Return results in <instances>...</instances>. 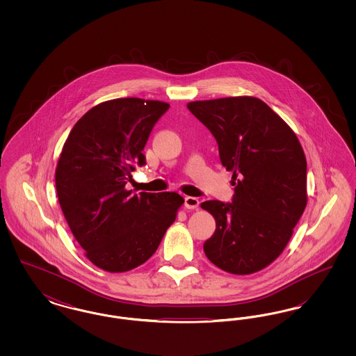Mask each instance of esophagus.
Masks as SVG:
<instances>
[{
	"instance_id": "esophagus-1",
	"label": "esophagus",
	"mask_w": 356,
	"mask_h": 356,
	"mask_svg": "<svg viewBox=\"0 0 356 356\" xmlns=\"http://www.w3.org/2000/svg\"><path fill=\"white\" fill-rule=\"evenodd\" d=\"M199 200L196 197H192V196H186L184 199V205L188 209H197L199 207Z\"/></svg>"
}]
</instances>
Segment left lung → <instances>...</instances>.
I'll use <instances>...</instances> for the list:
<instances>
[{
  "mask_svg": "<svg viewBox=\"0 0 356 356\" xmlns=\"http://www.w3.org/2000/svg\"><path fill=\"white\" fill-rule=\"evenodd\" d=\"M186 106L216 138L222 167L234 172L232 203H202L216 221L204 252L222 271H260L284 251L305 212V151L287 122L256 97H224Z\"/></svg>",
  "mask_w": 356,
  "mask_h": 356,
  "instance_id": "1",
  "label": "left lung"
}]
</instances>
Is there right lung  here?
I'll list each match as a JSON object with an SVG mask.
<instances>
[{"label": "right lung", "mask_w": 356, "mask_h": 356, "mask_svg": "<svg viewBox=\"0 0 356 356\" xmlns=\"http://www.w3.org/2000/svg\"><path fill=\"white\" fill-rule=\"evenodd\" d=\"M170 104L137 97L100 102L79 120L63 147L56 189L85 256L108 272H127L152 256L184 199L176 192L134 193L125 186L153 125Z\"/></svg>", "instance_id": "right-lung-1"}]
</instances>
